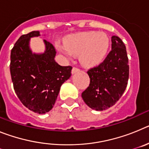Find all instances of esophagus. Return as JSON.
Segmentation results:
<instances>
[{
	"instance_id": "34e87169",
	"label": "esophagus",
	"mask_w": 149,
	"mask_h": 149,
	"mask_svg": "<svg viewBox=\"0 0 149 149\" xmlns=\"http://www.w3.org/2000/svg\"><path fill=\"white\" fill-rule=\"evenodd\" d=\"M80 72V69L77 68H75V67H74L72 70V74H74L77 73V72Z\"/></svg>"
}]
</instances>
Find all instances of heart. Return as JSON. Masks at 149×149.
<instances>
[{
	"mask_svg": "<svg viewBox=\"0 0 149 149\" xmlns=\"http://www.w3.org/2000/svg\"><path fill=\"white\" fill-rule=\"evenodd\" d=\"M56 47L67 58L80 55V61L85 66H95L103 61L110 48V39L104 33L86 31L68 36L65 43Z\"/></svg>",
	"mask_w": 149,
	"mask_h": 149,
	"instance_id": "1",
	"label": "heart"
}]
</instances>
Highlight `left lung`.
<instances>
[{
    "label": "left lung",
    "mask_w": 149,
    "mask_h": 149,
    "mask_svg": "<svg viewBox=\"0 0 149 149\" xmlns=\"http://www.w3.org/2000/svg\"><path fill=\"white\" fill-rule=\"evenodd\" d=\"M112 51L98 66L87 72L90 84L81 95L93 110L101 111L113 106L127 87L129 65L126 48L116 36L111 37Z\"/></svg>",
    "instance_id": "1"
}]
</instances>
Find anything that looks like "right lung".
<instances>
[{
  "label": "right lung",
  "instance_id": "right-lung-1",
  "mask_svg": "<svg viewBox=\"0 0 149 149\" xmlns=\"http://www.w3.org/2000/svg\"><path fill=\"white\" fill-rule=\"evenodd\" d=\"M39 36V31H32L20 36L11 51L10 67L14 89L22 103L36 113L45 114L53 108L72 67L55 61L56 50L48 41L43 40L44 52H33L30 39Z\"/></svg>",
  "mask_w": 149,
  "mask_h": 149
}]
</instances>
